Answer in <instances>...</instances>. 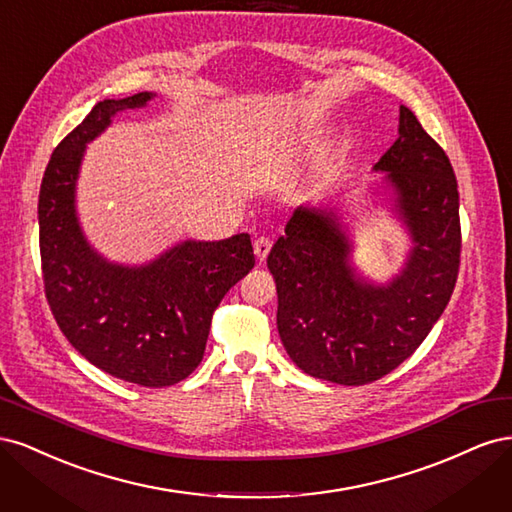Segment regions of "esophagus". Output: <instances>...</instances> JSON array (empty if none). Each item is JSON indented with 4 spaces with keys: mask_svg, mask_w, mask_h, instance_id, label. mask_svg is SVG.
Listing matches in <instances>:
<instances>
[{
    "mask_svg": "<svg viewBox=\"0 0 512 512\" xmlns=\"http://www.w3.org/2000/svg\"><path fill=\"white\" fill-rule=\"evenodd\" d=\"M269 252H271V239L269 237H258L254 241V254H256V258L262 262V260L269 256Z\"/></svg>",
    "mask_w": 512,
    "mask_h": 512,
    "instance_id": "1",
    "label": "esophagus"
}]
</instances>
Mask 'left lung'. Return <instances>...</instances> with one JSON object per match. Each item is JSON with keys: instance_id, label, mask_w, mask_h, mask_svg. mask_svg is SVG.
<instances>
[{"instance_id": "left-lung-1", "label": "left lung", "mask_w": 512, "mask_h": 512, "mask_svg": "<svg viewBox=\"0 0 512 512\" xmlns=\"http://www.w3.org/2000/svg\"><path fill=\"white\" fill-rule=\"evenodd\" d=\"M384 173L412 250L399 275L374 284L350 265L352 241L335 209L299 207L267 258L277 331L305 374L361 386L404 363L451 301L459 273V192L451 160L399 106V136L374 166Z\"/></svg>"}]
</instances>
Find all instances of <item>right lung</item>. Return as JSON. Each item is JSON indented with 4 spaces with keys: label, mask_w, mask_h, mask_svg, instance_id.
<instances>
[{
    "label": "right lung",
    "mask_w": 512,
    "mask_h": 512,
    "mask_svg": "<svg viewBox=\"0 0 512 512\" xmlns=\"http://www.w3.org/2000/svg\"><path fill=\"white\" fill-rule=\"evenodd\" d=\"M151 98L141 91L98 102L55 147L40 185L38 224L44 294L61 333L106 374L162 389L203 361L215 307L256 260L247 232L181 241L141 267L108 262L85 239L74 203L85 147L115 115Z\"/></svg>",
    "instance_id": "add662e5"
}]
</instances>
